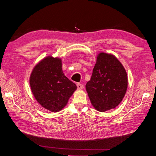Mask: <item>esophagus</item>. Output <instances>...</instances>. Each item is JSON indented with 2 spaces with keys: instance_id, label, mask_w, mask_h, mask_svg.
<instances>
[{
  "instance_id": "obj_1",
  "label": "esophagus",
  "mask_w": 156,
  "mask_h": 156,
  "mask_svg": "<svg viewBox=\"0 0 156 156\" xmlns=\"http://www.w3.org/2000/svg\"><path fill=\"white\" fill-rule=\"evenodd\" d=\"M77 88H78V89H79V90H80V89H82L83 88V85L82 84L78 83L77 84Z\"/></svg>"
}]
</instances>
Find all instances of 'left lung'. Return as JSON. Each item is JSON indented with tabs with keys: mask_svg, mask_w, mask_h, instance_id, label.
<instances>
[{
	"mask_svg": "<svg viewBox=\"0 0 156 156\" xmlns=\"http://www.w3.org/2000/svg\"><path fill=\"white\" fill-rule=\"evenodd\" d=\"M127 74L121 62L112 54L100 53L97 56L86 90L93 107L104 112L117 107L126 94Z\"/></svg>",
	"mask_w": 156,
	"mask_h": 156,
	"instance_id": "8db88e82",
	"label": "left lung"
}]
</instances>
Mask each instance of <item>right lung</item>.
Segmentation results:
<instances>
[{"label":"right lung","mask_w":156,"mask_h":156,"mask_svg":"<svg viewBox=\"0 0 156 156\" xmlns=\"http://www.w3.org/2000/svg\"><path fill=\"white\" fill-rule=\"evenodd\" d=\"M30 84L38 103L52 112L64 108L77 88L63 73L61 59L52 56L46 57L35 66Z\"/></svg>","instance_id":"add662e5"}]
</instances>
